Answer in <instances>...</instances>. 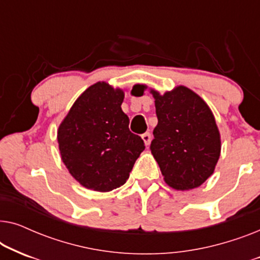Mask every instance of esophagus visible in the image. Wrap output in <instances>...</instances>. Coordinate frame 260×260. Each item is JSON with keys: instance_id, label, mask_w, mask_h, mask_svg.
<instances>
[{"instance_id": "1", "label": "esophagus", "mask_w": 260, "mask_h": 260, "mask_svg": "<svg viewBox=\"0 0 260 260\" xmlns=\"http://www.w3.org/2000/svg\"><path fill=\"white\" fill-rule=\"evenodd\" d=\"M142 140L144 141L145 145H149V144H150V142H151V134L150 133L143 134V135H142Z\"/></svg>"}]
</instances>
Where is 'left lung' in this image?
<instances>
[{
	"label": "left lung",
	"instance_id": "8db88e82",
	"mask_svg": "<svg viewBox=\"0 0 260 260\" xmlns=\"http://www.w3.org/2000/svg\"><path fill=\"white\" fill-rule=\"evenodd\" d=\"M155 98L158 123L150 150L166 183L174 189L201 186L214 172L221 141L214 116L204 99L186 86Z\"/></svg>",
	"mask_w": 260,
	"mask_h": 260
}]
</instances>
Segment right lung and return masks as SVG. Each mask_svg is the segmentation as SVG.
<instances>
[{"mask_svg":"<svg viewBox=\"0 0 260 260\" xmlns=\"http://www.w3.org/2000/svg\"><path fill=\"white\" fill-rule=\"evenodd\" d=\"M124 92L99 81L74 102L58 130L61 159L87 189L110 191L123 186L144 150L122 111Z\"/></svg>","mask_w":260,"mask_h":260,"instance_id":"1","label":"right lung"}]
</instances>
